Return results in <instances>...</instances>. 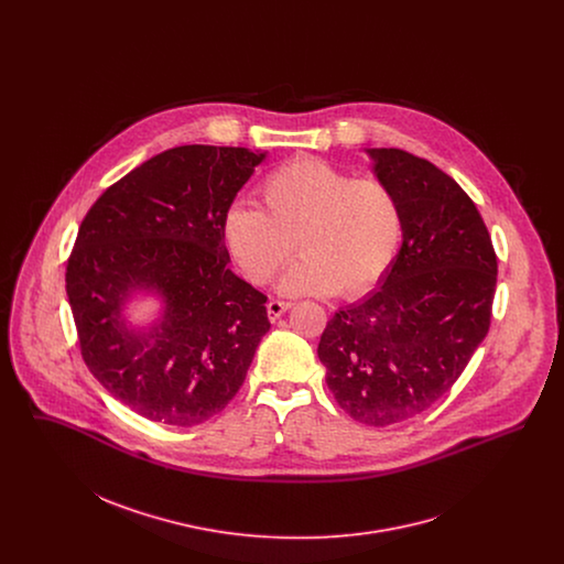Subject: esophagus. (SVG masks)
Returning a JSON list of instances; mask_svg holds the SVG:
<instances>
[{
	"mask_svg": "<svg viewBox=\"0 0 564 564\" xmlns=\"http://www.w3.org/2000/svg\"><path fill=\"white\" fill-rule=\"evenodd\" d=\"M292 308V302H281V300H270L267 304V313H269L270 322H276L283 313H288Z\"/></svg>",
	"mask_w": 564,
	"mask_h": 564,
	"instance_id": "esophagus-1",
	"label": "esophagus"
}]
</instances>
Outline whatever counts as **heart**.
<instances>
[{"label": "heart", "instance_id": "b5f03b06", "mask_svg": "<svg viewBox=\"0 0 564 564\" xmlns=\"http://www.w3.org/2000/svg\"><path fill=\"white\" fill-rule=\"evenodd\" d=\"M264 209L235 203L224 215V241L249 281H276L283 295L368 294L389 272L402 242L398 198L376 180H355L322 161L295 159L262 182Z\"/></svg>", "mask_w": 564, "mask_h": 564}]
</instances>
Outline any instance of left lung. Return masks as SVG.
Here are the masks:
<instances>
[{
	"mask_svg": "<svg viewBox=\"0 0 564 564\" xmlns=\"http://www.w3.org/2000/svg\"><path fill=\"white\" fill-rule=\"evenodd\" d=\"M366 154L398 198L402 245L378 288L327 322L317 355L350 419L387 427L437 402L482 345L497 256L453 177L395 148Z\"/></svg>",
	"mask_w": 564,
	"mask_h": 564,
	"instance_id": "left-lung-1",
	"label": "left lung"
}]
</instances>
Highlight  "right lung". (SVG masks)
I'll return each instance as SVG.
<instances>
[{
    "label": "right lung",
    "instance_id": "add662e5",
    "mask_svg": "<svg viewBox=\"0 0 564 564\" xmlns=\"http://www.w3.org/2000/svg\"><path fill=\"white\" fill-rule=\"evenodd\" d=\"M269 152L182 145L139 164L84 217L65 290L82 357L139 416L192 427L241 389L270 329L267 295L230 264L224 215ZM155 319H130L134 301Z\"/></svg>",
    "mask_w": 564,
    "mask_h": 564
}]
</instances>
